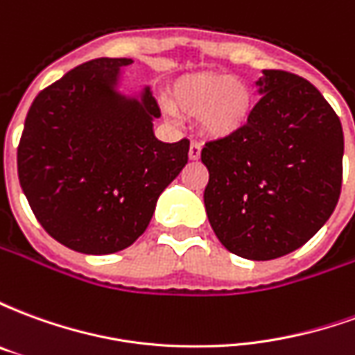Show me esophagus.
Listing matches in <instances>:
<instances>
[{
	"instance_id": "1",
	"label": "esophagus",
	"mask_w": 355,
	"mask_h": 355,
	"mask_svg": "<svg viewBox=\"0 0 355 355\" xmlns=\"http://www.w3.org/2000/svg\"><path fill=\"white\" fill-rule=\"evenodd\" d=\"M201 155V146L198 144V142H192L190 144V150H188V157L192 159V162H196V159H200Z\"/></svg>"
}]
</instances>
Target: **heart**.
<instances>
[{
    "instance_id": "1",
    "label": "heart",
    "mask_w": 355,
    "mask_h": 355,
    "mask_svg": "<svg viewBox=\"0 0 355 355\" xmlns=\"http://www.w3.org/2000/svg\"><path fill=\"white\" fill-rule=\"evenodd\" d=\"M169 106L178 116L198 117L201 132L220 140L241 132L253 119L257 91L232 73H186L171 83Z\"/></svg>"
}]
</instances>
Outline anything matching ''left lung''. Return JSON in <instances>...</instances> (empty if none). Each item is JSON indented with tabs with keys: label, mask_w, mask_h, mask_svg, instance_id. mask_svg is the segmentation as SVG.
Wrapping results in <instances>:
<instances>
[{
	"label": "left lung",
	"mask_w": 355,
	"mask_h": 355,
	"mask_svg": "<svg viewBox=\"0 0 355 355\" xmlns=\"http://www.w3.org/2000/svg\"><path fill=\"white\" fill-rule=\"evenodd\" d=\"M245 129L207 142L203 201L230 253L272 261L293 253L333 215L343 186L340 119L310 81L262 70Z\"/></svg>",
	"instance_id": "obj_1"
}]
</instances>
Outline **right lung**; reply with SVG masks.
<instances>
[{"instance_id": "obj_1", "label": "right lung", "mask_w": 355, "mask_h": 355, "mask_svg": "<svg viewBox=\"0 0 355 355\" xmlns=\"http://www.w3.org/2000/svg\"><path fill=\"white\" fill-rule=\"evenodd\" d=\"M131 58H94L35 96L17 165L35 218L78 253L123 251L144 234L157 198L188 163L190 140L162 142L150 87L119 91Z\"/></svg>"}]
</instances>
